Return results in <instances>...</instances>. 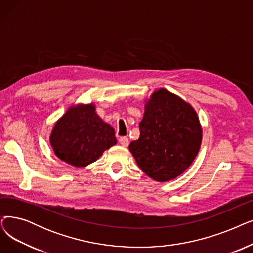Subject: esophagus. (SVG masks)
Returning <instances> with one entry per match:
<instances>
[{"instance_id":"obj_1","label":"esophagus","mask_w":253,"mask_h":253,"mask_svg":"<svg viewBox=\"0 0 253 253\" xmlns=\"http://www.w3.org/2000/svg\"><path fill=\"white\" fill-rule=\"evenodd\" d=\"M119 142H120L121 146L128 147V145H129V139H128L127 137L123 136V137H120V138H119Z\"/></svg>"}]
</instances>
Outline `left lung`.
<instances>
[{
  "mask_svg": "<svg viewBox=\"0 0 253 253\" xmlns=\"http://www.w3.org/2000/svg\"><path fill=\"white\" fill-rule=\"evenodd\" d=\"M145 102L140 135L130 142L129 151L150 178L168 182L195 159L202 144V125L195 109L166 89H158Z\"/></svg>",
  "mask_w": 253,
  "mask_h": 253,
  "instance_id": "8db88e82",
  "label": "left lung"
}]
</instances>
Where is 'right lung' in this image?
Masks as SVG:
<instances>
[{"label":"right lung","instance_id":"1","mask_svg":"<svg viewBox=\"0 0 253 253\" xmlns=\"http://www.w3.org/2000/svg\"><path fill=\"white\" fill-rule=\"evenodd\" d=\"M57 157L75 168L95 162L117 144L114 128L97 115L94 103L71 105L56 123L49 136Z\"/></svg>","mask_w":253,"mask_h":253}]
</instances>
